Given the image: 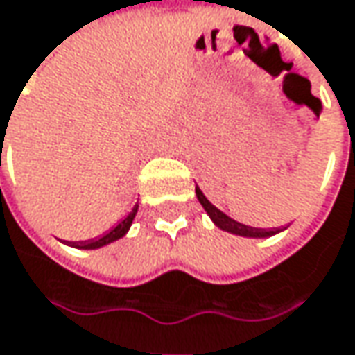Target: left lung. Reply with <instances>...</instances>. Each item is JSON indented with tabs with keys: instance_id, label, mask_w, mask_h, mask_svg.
I'll return each instance as SVG.
<instances>
[{
	"instance_id": "1",
	"label": "left lung",
	"mask_w": 355,
	"mask_h": 355,
	"mask_svg": "<svg viewBox=\"0 0 355 355\" xmlns=\"http://www.w3.org/2000/svg\"><path fill=\"white\" fill-rule=\"evenodd\" d=\"M196 196H198L200 204L204 205L207 216L211 218V222L216 223L220 230L230 232V234H234V236H241V238H272V236H275V234H279V232L286 230V227H270V230H266V227H252V225L239 223L236 222V220H232L230 216H225L222 209H218L216 205L211 204V202L204 196V191L198 186H196Z\"/></svg>"
}]
</instances>
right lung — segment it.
Segmentation results:
<instances>
[{"mask_svg": "<svg viewBox=\"0 0 355 355\" xmlns=\"http://www.w3.org/2000/svg\"><path fill=\"white\" fill-rule=\"evenodd\" d=\"M137 207H139L137 204L133 205L132 211H130L121 222L117 223L116 227H112L110 232H105L103 236H99V238L96 239H87V241H69L67 245L78 248V250H98V248H103V245H107V243H112V241H116V239L123 238V236L130 232V227H132L133 218H135V214H137Z\"/></svg>", "mask_w": 355, "mask_h": 355, "instance_id": "right-lung-1", "label": "right lung"}]
</instances>
